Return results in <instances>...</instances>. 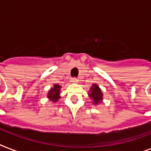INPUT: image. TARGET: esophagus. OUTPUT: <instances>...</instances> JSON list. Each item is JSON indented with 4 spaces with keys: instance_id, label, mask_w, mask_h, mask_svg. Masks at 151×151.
Masks as SVG:
<instances>
[{
    "instance_id": "34e87169",
    "label": "esophagus",
    "mask_w": 151,
    "mask_h": 151,
    "mask_svg": "<svg viewBox=\"0 0 151 151\" xmlns=\"http://www.w3.org/2000/svg\"><path fill=\"white\" fill-rule=\"evenodd\" d=\"M78 80L77 79V78H72L70 81V82L71 83H73V84H75V83H78Z\"/></svg>"
}]
</instances>
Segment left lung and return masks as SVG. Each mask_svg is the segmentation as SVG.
<instances>
[{
  "instance_id": "obj_1",
  "label": "left lung",
  "mask_w": 151,
  "mask_h": 151,
  "mask_svg": "<svg viewBox=\"0 0 151 151\" xmlns=\"http://www.w3.org/2000/svg\"><path fill=\"white\" fill-rule=\"evenodd\" d=\"M88 96L92 99V103L94 105H99L103 100V94L100 88L97 84H92V87L88 91Z\"/></svg>"
}]
</instances>
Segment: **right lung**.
Listing matches in <instances>:
<instances>
[{"mask_svg":"<svg viewBox=\"0 0 151 151\" xmlns=\"http://www.w3.org/2000/svg\"><path fill=\"white\" fill-rule=\"evenodd\" d=\"M61 86L58 84H54V86L51 88L49 91H48L47 97L52 103H56L57 101L60 99V89H61Z\"/></svg>","mask_w":151,"mask_h":151,"instance_id":"1","label":"right lung"}]
</instances>
